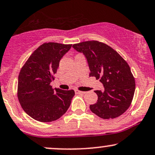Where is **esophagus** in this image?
<instances>
[{"instance_id":"obj_1","label":"esophagus","mask_w":155,"mask_h":155,"mask_svg":"<svg viewBox=\"0 0 155 155\" xmlns=\"http://www.w3.org/2000/svg\"><path fill=\"white\" fill-rule=\"evenodd\" d=\"M75 92L76 94H85V92H82V91H79V90H77V89H76L75 90Z\"/></svg>"}]
</instances>
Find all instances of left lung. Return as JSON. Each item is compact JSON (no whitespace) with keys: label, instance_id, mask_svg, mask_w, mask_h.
<instances>
[{"label":"left lung","instance_id":"8db88e82","mask_svg":"<svg viewBox=\"0 0 155 155\" xmlns=\"http://www.w3.org/2000/svg\"><path fill=\"white\" fill-rule=\"evenodd\" d=\"M87 58L90 71L105 90H96L97 101L91 111L103 119L115 118L127 110L135 92V79L126 61L113 48L98 41H87L73 45Z\"/></svg>","mask_w":155,"mask_h":155}]
</instances>
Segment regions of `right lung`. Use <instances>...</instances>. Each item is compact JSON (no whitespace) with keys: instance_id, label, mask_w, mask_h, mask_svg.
<instances>
[{"instance_id":"add662e5","label":"right lung","mask_w":155,"mask_h":155,"mask_svg":"<svg viewBox=\"0 0 155 155\" xmlns=\"http://www.w3.org/2000/svg\"><path fill=\"white\" fill-rule=\"evenodd\" d=\"M71 46L56 42L44 43L31 54L20 71L18 100L25 113L35 120H58L71 105L74 91L53 89L50 83L60 61Z\"/></svg>"}]
</instances>
